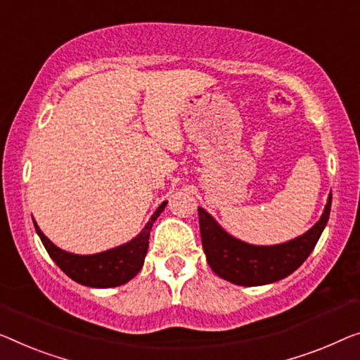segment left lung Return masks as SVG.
<instances>
[{
	"label": "left lung",
	"mask_w": 360,
	"mask_h": 360,
	"mask_svg": "<svg viewBox=\"0 0 360 360\" xmlns=\"http://www.w3.org/2000/svg\"><path fill=\"white\" fill-rule=\"evenodd\" d=\"M331 194L321 217L307 233L288 243L255 245L234 238L219 226L210 213L198 207L202 245L207 262L219 278L238 286H264L291 275L312 254L328 223Z\"/></svg>",
	"instance_id": "8db88e82"
}]
</instances>
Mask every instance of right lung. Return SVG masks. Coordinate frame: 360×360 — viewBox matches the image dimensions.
I'll use <instances>...</instances> for the list:
<instances>
[{
  "label": "right lung",
  "instance_id": "right-lung-1",
  "mask_svg": "<svg viewBox=\"0 0 360 360\" xmlns=\"http://www.w3.org/2000/svg\"><path fill=\"white\" fill-rule=\"evenodd\" d=\"M166 203L168 202L165 200L155 210V213L150 217L148 223L136 238L126 244L117 245V248L92 255H79L72 254V252L63 250L41 233V229L39 228L35 219L34 226L37 234L40 236L43 245H45L48 255L51 257L53 262L71 280L89 288H116L131 281L141 271L148 249L150 229H152L155 219L165 210Z\"/></svg>",
  "mask_w": 360,
  "mask_h": 360
}]
</instances>
